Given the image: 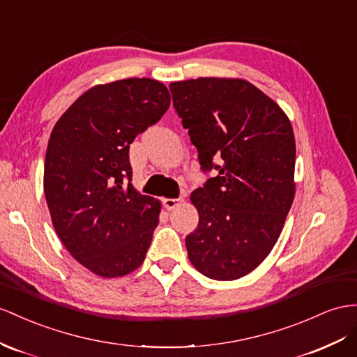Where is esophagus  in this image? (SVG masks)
<instances>
[{"mask_svg":"<svg viewBox=\"0 0 357 357\" xmlns=\"http://www.w3.org/2000/svg\"><path fill=\"white\" fill-rule=\"evenodd\" d=\"M182 202H184V199H182V197H178V199H164V206H166L167 209H175Z\"/></svg>","mask_w":357,"mask_h":357,"instance_id":"34e87169","label":"esophagus"}]
</instances>
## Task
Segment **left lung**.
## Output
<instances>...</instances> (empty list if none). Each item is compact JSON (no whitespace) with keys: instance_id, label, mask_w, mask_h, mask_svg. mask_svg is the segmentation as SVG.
Segmentation results:
<instances>
[{"instance_id":"left-lung-1","label":"left lung","mask_w":357,"mask_h":357,"mask_svg":"<svg viewBox=\"0 0 357 357\" xmlns=\"http://www.w3.org/2000/svg\"><path fill=\"white\" fill-rule=\"evenodd\" d=\"M200 170L191 193L199 225L187 235L206 278L240 279L267 258L294 199L296 140L280 107L244 79L197 78L169 86Z\"/></svg>"}]
</instances>
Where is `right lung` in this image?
Segmentation results:
<instances>
[{"label":"right lung","mask_w":357,"mask_h":357,"mask_svg":"<svg viewBox=\"0 0 357 357\" xmlns=\"http://www.w3.org/2000/svg\"><path fill=\"white\" fill-rule=\"evenodd\" d=\"M170 105L160 81L128 78L81 95L54 126L43 188L54 229L81 266L117 278L142 266L160 202L131 185L130 144Z\"/></svg>","instance_id":"right-lung-1"}]
</instances>
